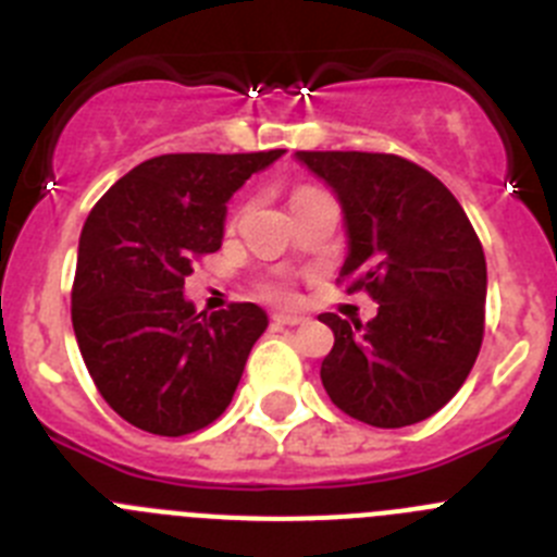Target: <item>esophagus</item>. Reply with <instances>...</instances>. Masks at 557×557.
<instances>
[{"mask_svg":"<svg viewBox=\"0 0 557 557\" xmlns=\"http://www.w3.org/2000/svg\"><path fill=\"white\" fill-rule=\"evenodd\" d=\"M305 315H296V313H274L272 315V324L274 326H299L305 324Z\"/></svg>","mask_w":557,"mask_h":557,"instance_id":"1","label":"esophagus"}]
</instances>
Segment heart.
Instances as JSON below:
<instances>
[{
  "instance_id": "obj_1",
  "label": "heart",
  "mask_w": 557,
  "mask_h": 557,
  "mask_svg": "<svg viewBox=\"0 0 557 557\" xmlns=\"http://www.w3.org/2000/svg\"><path fill=\"white\" fill-rule=\"evenodd\" d=\"M267 296H274V299H288L290 290L285 288V285H269V288H267Z\"/></svg>"
}]
</instances>
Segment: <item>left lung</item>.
Segmentation results:
<instances>
[{"mask_svg": "<svg viewBox=\"0 0 557 557\" xmlns=\"http://www.w3.org/2000/svg\"><path fill=\"white\" fill-rule=\"evenodd\" d=\"M335 189L349 258L337 283L379 302L368 324L321 313L335 346L321 362L326 396L376 429L420 423L470 376L486 319L481 238L448 186L414 161L362 150H299Z\"/></svg>", "mask_w": 557, "mask_h": 557, "instance_id": "obj_1", "label": "left lung"}]
</instances>
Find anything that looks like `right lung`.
Instances as JSON below:
<instances>
[{"instance_id":"1","label":"right lung","mask_w":557,"mask_h":557,"mask_svg":"<svg viewBox=\"0 0 557 557\" xmlns=\"http://www.w3.org/2000/svg\"><path fill=\"white\" fill-rule=\"evenodd\" d=\"M285 150L164 153L123 175L79 236L71 321L103 401L137 429L184 436L231 404L267 313H195L184 280L222 247L225 202Z\"/></svg>"}]
</instances>
